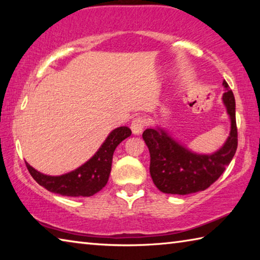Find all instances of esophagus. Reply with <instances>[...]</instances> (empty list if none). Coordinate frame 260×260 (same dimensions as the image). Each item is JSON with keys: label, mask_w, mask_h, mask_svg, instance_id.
I'll return each mask as SVG.
<instances>
[{"label": "esophagus", "mask_w": 260, "mask_h": 260, "mask_svg": "<svg viewBox=\"0 0 260 260\" xmlns=\"http://www.w3.org/2000/svg\"><path fill=\"white\" fill-rule=\"evenodd\" d=\"M144 126H146V119H144L143 117H136L135 119L132 121L131 129L133 132V134L140 135L144 129Z\"/></svg>", "instance_id": "obj_1"}]
</instances>
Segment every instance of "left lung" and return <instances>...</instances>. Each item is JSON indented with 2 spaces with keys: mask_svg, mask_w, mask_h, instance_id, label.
Returning a JSON list of instances; mask_svg holds the SVG:
<instances>
[{
  "mask_svg": "<svg viewBox=\"0 0 260 260\" xmlns=\"http://www.w3.org/2000/svg\"><path fill=\"white\" fill-rule=\"evenodd\" d=\"M222 103L231 119V132L225 143L212 153L191 151L167 131L156 126L143 132L142 138L150 152V175L161 192L189 195L205 190L226 170L237 149L235 99L223 80Z\"/></svg>",
  "mask_w": 260,
  "mask_h": 260,
  "instance_id": "1",
  "label": "left lung"
}]
</instances>
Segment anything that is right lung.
Here are the masks:
<instances>
[{
  "instance_id": "1",
  "label": "right lung",
  "mask_w": 260,
  "mask_h": 260,
  "mask_svg": "<svg viewBox=\"0 0 260 260\" xmlns=\"http://www.w3.org/2000/svg\"><path fill=\"white\" fill-rule=\"evenodd\" d=\"M132 134L126 126L118 127L108 135L95 155L85 164L61 175H47L26 162L28 172L40 186L61 196L89 197L99 192L109 180L113 152L118 144Z\"/></svg>"
}]
</instances>
